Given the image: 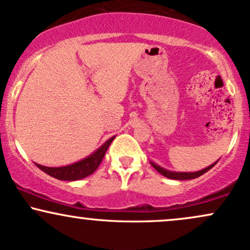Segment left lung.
Returning <instances> with one entry per match:
<instances>
[{"label":"left lung","instance_id":"1","mask_svg":"<svg viewBox=\"0 0 250 250\" xmlns=\"http://www.w3.org/2000/svg\"><path fill=\"white\" fill-rule=\"evenodd\" d=\"M217 162H219V160H217V161L215 162V163H213V165L209 166V167L202 169V170L191 171V173H185V171H171V170H168V169H165V168L160 167V166H157L156 163H154V162H151V161H150V165L153 166V167L156 169V170L159 171L160 174H162L163 176L168 177V179H171V180H193V179H196V177L201 176V175H203L205 173H207L209 169L213 168Z\"/></svg>","mask_w":250,"mask_h":250}]
</instances>
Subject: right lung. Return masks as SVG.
<instances>
[{"label": "right lung", "instance_id": "obj_1", "mask_svg": "<svg viewBox=\"0 0 250 250\" xmlns=\"http://www.w3.org/2000/svg\"><path fill=\"white\" fill-rule=\"evenodd\" d=\"M115 136L110 137L108 141H105L99 149H96L93 154H90L85 159L81 160V161L73 163V165L63 166V167H45V166H41L39 163L35 165L44 171L45 174L50 175L51 177H55L57 180L61 181H77L82 180L84 177L89 176L96 170L100 163L102 162L103 157H104L105 151L113 142Z\"/></svg>", "mask_w": 250, "mask_h": 250}]
</instances>
